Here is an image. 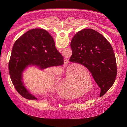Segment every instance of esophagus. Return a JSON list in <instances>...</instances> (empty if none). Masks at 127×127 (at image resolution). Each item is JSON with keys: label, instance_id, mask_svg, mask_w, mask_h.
<instances>
[{"label": "esophagus", "instance_id": "obj_1", "mask_svg": "<svg viewBox=\"0 0 127 127\" xmlns=\"http://www.w3.org/2000/svg\"><path fill=\"white\" fill-rule=\"evenodd\" d=\"M68 63H69V60H68V59H65L64 60V65H67V64H68Z\"/></svg>", "mask_w": 127, "mask_h": 127}]
</instances>
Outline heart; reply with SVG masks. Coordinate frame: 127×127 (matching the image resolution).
Returning a JSON list of instances; mask_svg holds the SVG:
<instances>
[{"mask_svg": "<svg viewBox=\"0 0 127 127\" xmlns=\"http://www.w3.org/2000/svg\"><path fill=\"white\" fill-rule=\"evenodd\" d=\"M68 73L64 81V86L73 87L78 82L80 74V70L73 68L68 69Z\"/></svg>", "mask_w": 127, "mask_h": 127, "instance_id": "b5f03b06", "label": "heart"}]
</instances>
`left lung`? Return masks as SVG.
<instances>
[{"instance_id":"8db88e82","label":"left lung","mask_w":127,"mask_h":127,"mask_svg":"<svg viewBox=\"0 0 127 127\" xmlns=\"http://www.w3.org/2000/svg\"><path fill=\"white\" fill-rule=\"evenodd\" d=\"M70 46L72 54L69 61L85 66L100 87V96L114 83L117 73L113 49L103 36L96 31L85 29L77 32Z\"/></svg>"}]
</instances>
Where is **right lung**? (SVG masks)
<instances>
[{
    "label": "right lung",
    "mask_w": 127,
    "mask_h": 127,
    "mask_svg": "<svg viewBox=\"0 0 127 127\" xmlns=\"http://www.w3.org/2000/svg\"><path fill=\"white\" fill-rule=\"evenodd\" d=\"M63 63V56L56 48L51 34L45 30L33 29L23 34L14 43L8 64L9 73L18 93L26 99H37L24 85V71L32 66L43 70Z\"/></svg>",
    "instance_id": "1"
}]
</instances>
